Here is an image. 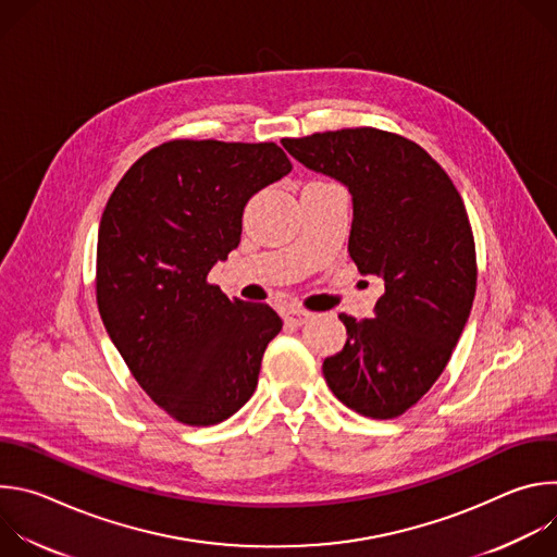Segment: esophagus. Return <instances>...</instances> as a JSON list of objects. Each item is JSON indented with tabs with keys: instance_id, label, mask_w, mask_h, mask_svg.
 Listing matches in <instances>:
<instances>
[{
	"instance_id": "esophagus-1",
	"label": "esophagus",
	"mask_w": 557,
	"mask_h": 557,
	"mask_svg": "<svg viewBox=\"0 0 557 557\" xmlns=\"http://www.w3.org/2000/svg\"><path fill=\"white\" fill-rule=\"evenodd\" d=\"M310 320V312L308 310H301V308H293L288 314H286V324L290 326H301Z\"/></svg>"
}]
</instances>
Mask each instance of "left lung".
Masks as SVG:
<instances>
[{"label":"left lung","instance_id":"1","mask_svg":"<svg viewBox=\"0 0 557 557\" xmlns=\"http://www.w3.org/2000/svg\"><path fill=\"white\" fill-rule=\"evenodd\" d=\"M282 145L348 187L350 258L385 288L370 320L339 314L348 339L324 359L326 383L363 417H399L445 370L473 304L475 247L462 198L434 158L399 134L355 127Z\"/></svg>","mask_w":557,"mask_h":557}]
</instances>
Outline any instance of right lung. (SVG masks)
Wrapping results in <instances>:
<instances>
[{"instance_id":"obj_1","label":"right lung","mask_w":557,"mask_h":557,"mask_svg":"<svg viewBox=\"0 0 557 557\" xmlns=\"http://www.w3.org/2000/svg\"><path fill=\"white\" fill-rule=\"evenodd\" d=\"M290 170L275 143L170 140L143 153L106 205L103 326L138 385L181 423L215 425L256 392L280 314L228 299L207 275L240 245L249 198Z\"/></svg>"}]
</instances>
